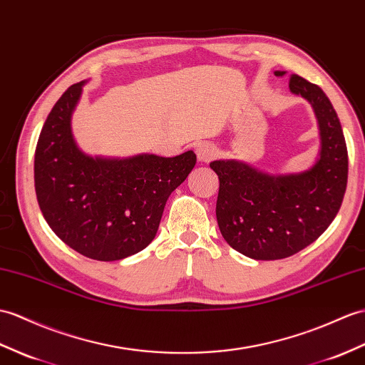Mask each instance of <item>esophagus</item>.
Listing matches in <instances>:
<instances>
[{
	"label": "esophagus",
	"mask_w": 365,
	"mask_h": 365,
	"mask_svg": "<svg viewBox=\"0 0 365 365\" xmlns=\"http://www.w3.org/2000/svg\"><path fill=\"white\" fill-rule=\"evenodd\" d=\"M196 155H197L199 162L207 163V162H210V160L215 158L216 148L213 146V144H210V143H200L199 146L196 148Z\"/></svg>",
	"instance_id": "1"
}]
</instances>
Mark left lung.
<instances>
[{
  "instance_id": "obj_1",
  "label": "left lung",
  "mask_w": 365,
  "mask_h": 365,
  "mask_svg": "<svg viewBox=\"0 0 365 365\" xmlns=\"http://www.w3.org/2000/svg\"><path fill=\"white\" fill-rule=\"evenodd\" d=\"M289 90L307 101L317 120L314 165L270 174L235 158L210 163L219 177V230L230 247L252 259L287 258L314 242L333 222L346 188L349 154L336 110L324 90L300 76H291Z\"/></svg>"
}]
</instances>
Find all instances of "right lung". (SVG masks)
<instances>
[{
  "instance_id": "right-lung-1",
  "label": "right lung",
  "mask_w": 365,
  "mask_h": 365,
  "mask_svg": "<svg viewBox=\"0 0 365 365\" xmlns=\"http://www.w3.org/2000/svg\"><path fill=\"white\" fill-rule=\"evenodd\" d=\"M87 81L68 88L40 132L34 180L41 213L58 238L81 255L118 261L155 238L171 192L196 165L177 157L88 155L73 135V113Z\"/></svg>"
}]
</instances>
